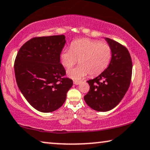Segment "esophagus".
<instances>
[{
	"instance_id": "1",
	"label": "esophagus",
	"mask_w": 150,
	"mask_h": 150,
	"mask_svg": "<svg viewBox=\"0 0 150 150\" xmlns=\"http://www.w3.org/2000/svg\"><path fill=\"white\" fill-rule=\"evenodd\" d=\"M81 83V81H74V85H79L80 83Z\"/></svg>"
}]
</instances>
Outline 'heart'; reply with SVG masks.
<instances>
[{
    "label": "heart",
    "instance_id": "b5f03b06",
    "mask_svg": "<svg viewBox=\"0 0 150 150\" xmlns=\"http://www.w3.org/2000/svg\"><path fill=\"white\" fill-rule=\"evenodd\" d=\"M111 57L112 49L109 44L84 38L73 41L70 48L63 49L60 61L63 66L68 69L79 60V66L67 71L69 77L79 80L88 74L91 76L100 75L108 67Z\"/></svg>",
    "mask_w": 150,
    "mask_h": 150
}]
</instances>
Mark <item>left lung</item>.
Returning <instances> with one entry per match:
<instances>
[{
    "label": "left lung",
    "mask_w": 150,
    "mask_h": 150,
    "mask_svg": "<svg viewBox=\"0 0 150 150\" xmlns=\"http://www.w3.org/2000/svg\"><path fill=\"white\" fill-rule=\"evenodd\" d=\"M112 49V58L103 72L89 80V91L84 96L87 105L97 111H108L124 98L130 85L132 62L129 51L120 43L106 38Z\"/></svg>",
    "instance_id": "8db88e82"
}]
</instances>
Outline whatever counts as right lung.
Listing matches in <instances>:
<instances>
[{
    "instance_id": "1",
    "label": "right lung",
    "mask_w": 150,
    "mask_h": 150,
    "mask_svg": "<svg viewBox=\"0 0 150 150\" xmlns=\"http://www.w3.org/2000/svg\"><path fill=\"white\" fill-rule=\"evenodd\" d=\"M65 37H35L22 45L14 62L17 85L28 103L43 112L60 108L73 85L65 77L60 54Z\"/></svg>"
}]
</instances>
